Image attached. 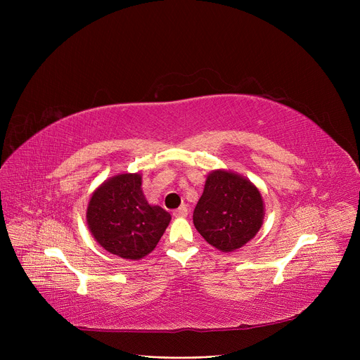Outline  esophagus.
I'll use <instances>...</instances> for the list:
<instances>
[{"instance_id":"obj_1","label":"esophagus","mask_w":360,"mask_h":360,"mask_svg":"<svg viewBox=\"0 0 360 360\" xmlns=\"http://www.w3.org/2000/svg\"><path fill=\"white\" fill-rule=\"evenodd\" d=\"M174 216L175 217H186L188 216V207L182 204L181 207H178L176 210H174Z\"/></svg>"}]
</instances>
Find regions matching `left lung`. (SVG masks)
I'll return each mask as SVG.
<instances>
[{
	"label": "left lung",
	"instance_id": "1",
	"mask_svg": "<svg viewBox=\"0 0 360 360\" xmlns=\"http://www.w3.org/2000/svg\"><path fill=\"white\" fill-rule=\"evenodd\" d=\"M193 220L207 242L219 251L232 252L258 233L264 220V201L250 179L217 169L207 175Z\"/></svg>",
	"mask_w": 360,
	"mask_h": 360
}]
</instances>
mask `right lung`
<instances>
[{
    "label": "right lung",
    "mask_w": 360,
    "mask_h": 360,
    "mask_svg": "<svg viewBox=\"0 0 360 360\" xmlns=\"http://www.w3.org/2000/svg\"><path fill=\"white\" fill-rule=\"evenodd\" d=\"M86 219L102 248L124 259H140L156 248L170 214L148 204L140 174H120L91 194Z\"/></svg>",
    "instance_id": "obj_1"
}]
</instances>
